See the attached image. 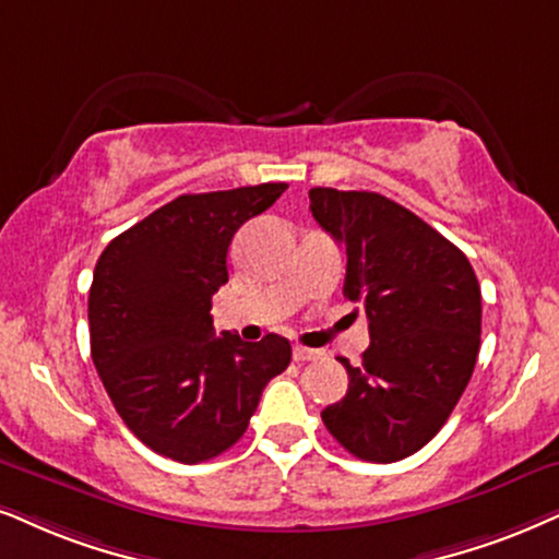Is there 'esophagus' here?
Wrapping results in <instances>:
<instances>
[{"instance_id": "1", "label": "esophagus", "mask_w": 559, "mask_h": 559, "mask_svg": "<svg viewBox=\"0 0 559 559\" xmlns=\"http://www.w3.org/2000/svg\"><path fill=\"white\" fill-rule=\"evenodd\" d=\"M314 358H320V350L314 348H304V345H294V361H314Z\"/></svg>"}]
</instances>
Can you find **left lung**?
<instances>
[{"label": "left lung", "mask_w": 559, "mask_h": 559, "mask_svg": "<svg viewBox=\"0 0 559 559\" xmlns=\"http://www.w3.org/2000/svg\"><path fill=\"white\" fill-rule=\"evenodd\" d=\"M317 224L345 247V299L371 345L324 428L364 462H400L449 420L477 364L483 296L467 255L423 218L369 190H309Z\"/></svg>", "instance_id": "1"}]
</instances>
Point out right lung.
<instances>
[{"label": "right lung", "mask_w": 559, "mask_h": 559, "mask_svg": "<svg viewBox=\"0 0 559 559\" xmlns=\"http://www.w3.org/2000/svg\"><path fill=\"white\" fill-rule=\"evenodd\" d=\"M286 188L180 195L97 260L87 301L92 361L121 420L162 456L198 464L235 447L267 381L292 364L286 337H214L211 317V299L229 281L231 237Z\"/></svg>", "instance_id": "right-lung-1"}]
</instances>
